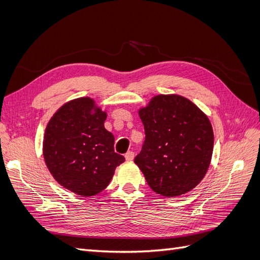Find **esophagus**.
I'll return each instance as SVG.
<instances>
[{"label": "esophagus", "instance_id": "obj_1", "mask_svg": "<svg viewBox=\"0 0 260 260\" xmlns=\"http://www.w3.org/2000/svg\"><path fill=\"white\" fill-rule=\"evenodd\" d=\"M124 157H125V160H132L133 157H135V153H133L132 151H128L124 154Z\"/></svg>", "mask_w": 260, "mask_h": 260}]
</instances>
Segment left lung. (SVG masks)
Here are the masks:
<instances>
[{"label":"left lung","mask_w":260,"mask_h":260,"mask_svg":"<svg viewBox=\"0 0 260 260\" xmlns=\"http://www.w3.org/2000/svg\"><path fill=\"white\" fill-rule=\"evenodd\" d=\"M139 116L145 140L135 162L149 187L166 198L191 191L211 160L214 132L208 117L177 94L154 96Z\"/></svg>","instance_id":"1"}]
</instances>
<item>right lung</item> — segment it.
<instances>
[{
	"instance_id": "right-lung-1",
	"label": "right lung",
	"mask_w": 260,
	"mask_h": 260,
	"mask_svg": "<svg viewBox=\"0 0 260 260\" xmlns=\"http://www.w3.org/2000/svg\"><path fill=\"white\" fill-rule=\"evenodd\" d=\"M106 116L92 99L80 98L62 105L45 129L46 167L61 186L84 198L103 191L124 161L104 127Z\"/></svg>"
}]
</instances>
